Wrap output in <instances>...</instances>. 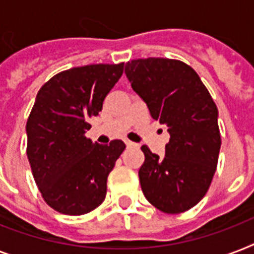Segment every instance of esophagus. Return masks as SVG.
Here are the masks:
<instances>
[{"label":"esophagus","instance_id":"1","mask_svg":"<svg viewBox=\"0 0 254 254\" xmlns=\"http://www.w3.org/2000/svg\"><path fill=\"white\" fill-rule=\"evenodd\" d=\"M125 143H127V147H134V146H137V143L131 142V141H125Z\"/></svg>","mask_w":254,"mask_h":254}]
</instances>
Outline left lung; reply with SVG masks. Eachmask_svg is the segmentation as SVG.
Returning <instances> with one entry per match:
<instances>
[{
	"mask_svg": "<svg viewBox=\"0 0 254 254\" xmlns=\"http://www.w3.org/2000/svg\"><path fill=\"white\" fill-rule=\"evenodd\" d=\"M125 75L170 134L161 158L141 147L143 195L162 212H185L203 199L216 171L221 146L216 104L199 75L181 61L135 59L125 64Z\"/></svg>",
	"mask_w": 254,
	"mask_h": 254,
	"instance_id": "1",
	"label": "left lung"
}]
</instances>
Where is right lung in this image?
Returning <instances> with one entry per match:
<instances>
[{
	"mask_svg": "<svg viewBox=\"0 0 254 254\" xmlns=\"http://www.w3.org/2000/svg\"><path fill=\"white\" fill-rule=\"evenodd\" d=\"M123 71L124 63L75 67L38 92L26 124V153L42 196L58 212L84 215L105 199L108 175L125 143H93L85 133Z\"/></svg>",
	"mask_w": 254,
	"mask_h": 254,
	"instance_id": "1",
	"label": "right lung"
}]
</instances>
